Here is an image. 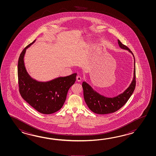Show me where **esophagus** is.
I'll return each instance as SVG.
<instances>
[{
    "label": "esophagus",
    "instance_id": "34e87169",
    "mask_svg": "<svg viewBox=\"0 0 156 156\" xmlns=\"http://www.w3.org/2000/svg\"><path fill=\"white\" fill-rule=\"evenodd\" d=\"M76 81H78V82H80V81H81V77H80V76H79V75L77 76Z\"/></svg>",
    "mask_w": 156,
    "mask_h": 156
}]
</instances>
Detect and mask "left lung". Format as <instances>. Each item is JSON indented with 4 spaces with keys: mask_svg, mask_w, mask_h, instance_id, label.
<instances>
[{
    "mask_svg": "<svg viewBox=\"0 0 156 156\" xmlns=\"http://www.w3.org/2000/svg\"><path fill=\"white\" fill-rule=\"evenodd\" d=\"M118 42L121 48L128 50L134 57V68L133 79L129 87L123 93L113 98H108L101 95L93 89V87L87 83L83 81L82 86L85 103L90 109L96 114H107L114 113L120 109L129 100L136 87V65L134 56L128 47L122 44L119 40H118Z\"/></svg>",
    "mask_w": 156,
    "mask_h": 156,
    "instance_id": "obj_1",
    "label": "left lung"
}]
</instances>
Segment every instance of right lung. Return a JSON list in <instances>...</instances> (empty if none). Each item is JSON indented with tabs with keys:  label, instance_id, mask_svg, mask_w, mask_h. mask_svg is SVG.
<instances>
[{
	"label": "right lung",
	"instance_id": "1",
	"mask_svg": "<svg viewBox=\"0 0 156 156\" xmlns=\"http://www.w3.org/2000/svg\"><path fill=\"white\" fill-rule=\"evenodd\" d=\"M36 40L22 51L18 60L20 93L23 99L37 111L44 114H51L63 106L69 90L76 81L77 73L58 77L45 82L33 79L27 71L24 57L27 49Z\"/></svg>",
	"mask_w": 156,
	"mask_h": 156
}]
</instances>
